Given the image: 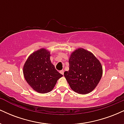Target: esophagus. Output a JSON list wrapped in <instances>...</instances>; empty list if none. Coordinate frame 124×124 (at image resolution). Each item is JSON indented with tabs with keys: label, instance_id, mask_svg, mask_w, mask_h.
Returning a JSON list of instances; mask_svg holds the SVG:
<instances>
[{
	"label": "esophagus",
	"instance_id": "1",
	"mask_svg": "<svg viewBox=\"0 0 124 124\" xmlns=\"http://www.w3.org/2000/svg\"><path fill=\"white\" fill-rule=\"evenodd\" d=\"M59 72H60V73L62 74V75H63V74H64V70H61Z\"/></svg>",
	"mask_w": 124,
	"mask_h": 124
}]
</instances>
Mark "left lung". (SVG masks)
<instances>
[{
	"label": "left lung",
	"mask_w": 124,
	"mask_h": 124,
	"mask_svg": "<svg viewBox=\"0 0 124 124\" xmlns=\"http://www.w3.org/2000/svg\"><path fill=\"white\" fill-rule=\"evenodd\" d=\"M69 63V69L64 72V76L72 90L82 94L92 92L103 75L99 59L91 52L79 48L72 52Z\"/></svg>",
	"instance_id": "left-lung-1"
}]
</instances>
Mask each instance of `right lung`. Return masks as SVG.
Instances as JSON below:
<instances>
[{
  "mask_svg": "<svg viewBox=\"0 0 124 124\" xmlns=\"http://www.w3.org/2000/svg\"><path fill=\"white\" fill-rule=\"evenodd\" d=\"M50 56L49 51L41 48L31 54L24 65L23 71L25 80L38 93L50 92L58 79L63 76L51 63Z\"/></svg>",
  "mask_w": 124,
  "mask_h": 124,
  "instance_id": "add662e5",
  "label": "right lung"
}]
</instances>
